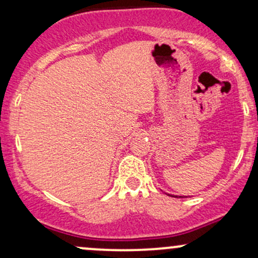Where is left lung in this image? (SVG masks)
<instances>
[{"label":"left lung","mask_w":258,"mask_h":258,"mask_svg":"<svg viewBox=\"0 0 258 258\" xmlns=\"http://www.w3.org/2000/svg\"><path fill=\"white\" fill-rule=\"evenodd\" d=\"M170 197H173V195H170ZM180 198V197H179Z\"/></svg>","instance_id":"left-lung-1"}]
</instances>
